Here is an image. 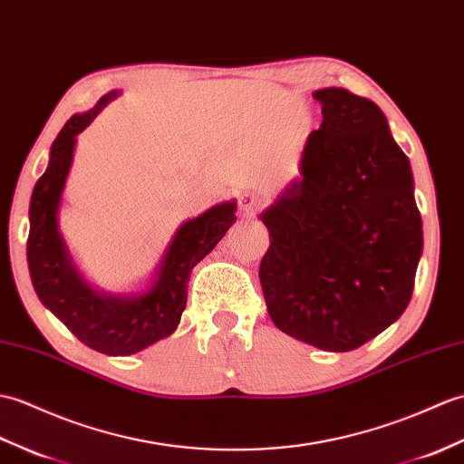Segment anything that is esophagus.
Segmentation results:
<instances>
[{
  "label": "esophagus",
  "mask_w": 464,
  "mask_h": 464,
  "mask_svg": "<svg viewBox=\"0 0 464 464\" xmlns=\"http://www.w3.org/2000/svg\"><path fill=\"white\" fill-rule=\"evenodd\" d=\"M261 203H263V198L253 189H246L239 196V208L245 215H253L258 208H261Z\"/></svg>",
  "instance_id": "obj_1"
}]
</instances>
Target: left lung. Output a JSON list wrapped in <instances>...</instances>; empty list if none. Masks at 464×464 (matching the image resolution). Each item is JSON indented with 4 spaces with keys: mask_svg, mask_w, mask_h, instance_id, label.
I'll use <instances>...</instances> for the list:
<instances>
[{
    "mask_svg": "<svg viewBox=\"0 0 464 464\" xmlns=\"http://www.w3.org/2000/svg\"><path fill=\"white\" fill-rule=\"evenodd\" d=\"M300 179L261 213L271 245L261 261L278 330L326 352H350L403 314L423 253L413 176L380 106L322 89Z\"/></svg>",
    "mask_w": 464,
    "mask_h": 464,
    "instance_id": "left-lung-1",
    "label": "left lung"
}]
</instances>
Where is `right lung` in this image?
I'll return each instance as SVG.
<instances>
[{
    "label": "right lung",
    "instance_id": "1",
    "mask_svg": "<svg viewBox=\"0 0 464 464\" xmlns=\"http://www.w3.org/2000/svg\"><path fill=\"white\" fill-rule=\"evenodd\" d=\"M121 94L111 91L84 114H74L51 146L49 166L31 196L27 265L39 300L84 346L106 355H130L168 338L188 303L191 268L213 251L237 221V203H219L176 231L158 266L156 281L142 295L96 293L74 268L59 233L61 196L72 164L74 142L92 118Z\"/></svg>",
    "mask_w": 464,
    "mask_h": 464
}]
</instances>
